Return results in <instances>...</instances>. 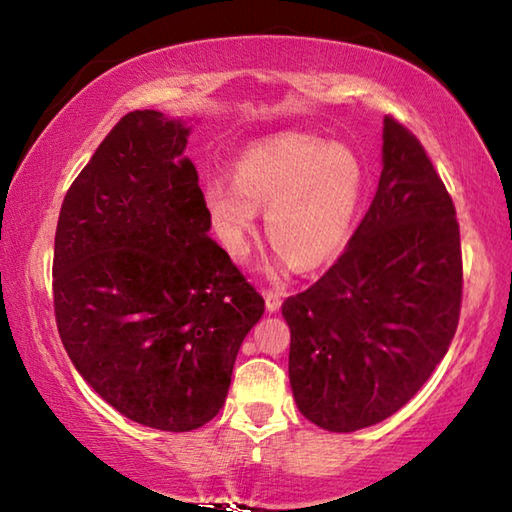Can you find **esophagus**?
<instances>
[{
    "mask_svg": "<svg viewBox=\"0 0 512 512\" xmlns=\"http://www.w3.org/2000/svg\"><path fill=\"white\" fill-rule=\"evenodd\" d=\"M264 300H266V311H268V314H275V311L282 307V293L280 291L266 289L264 291Z\"/></svg>",
    "mask_w": 512,
    "mask_h": 512,
    "instance_id": "34e87169",
    "label": "esophagus"
}]
</instances>
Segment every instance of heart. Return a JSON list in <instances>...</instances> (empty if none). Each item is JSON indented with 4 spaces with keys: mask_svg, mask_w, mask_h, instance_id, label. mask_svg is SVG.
Wrapping results in <instances>:
<instances>
[{
    "mask_svg": "<svg viewBox=\"0 0 512 512\" xmlns=\"http://www.w3.org/2000/svg\"><path fill=\"white\" fill-rule=\"evenodd\" d=\"M366 192V167L357 153L320 137L282 133L241 153L235 180L212 176L205 207L221 246L244 257L266 210V232L277 244L273 273L293 262L316 268L341 253Z\"/></svg>",
    "mask_w": 512,
    "mask_h": 512,
    "instance_id": "1",
    "label": "heart"
}]
</instances>
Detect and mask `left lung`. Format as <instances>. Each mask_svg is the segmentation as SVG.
<instances>
[{"mask_svg": "<svg viewBox=\"0 0 512 512\" xmlns=\"http://www.w3.org/2000/svg\"><path fill=\"white\" fill-rule=\"evenodd\" d=\"M370 210L336 264L284 300L289 381L316 427L350 433L391 418L449 350L461 314L456 210L422 144L384 119Z\"/></svg>", "mask_w": 512, "mask_h": 512, "instance_id": "8db88e82", "label": "left lung"}]
</instances>
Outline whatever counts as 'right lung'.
Instances as JSON below:
<instances>
[{"label":"right lung","mask_w":512,"mask_h":512,"mask_svg":"<svg viewBox=\"0 0 512 512\" xmlns=\"http://www.w3.org/2000/svg\"><path fill=\"white\" fill-rule=\"evenodd\" d=\"M189 133L158 110L121 117L69 187L54 246L56 323L74 368L112 409L160 431L221 411L264 314L207 237Z\"/></svg>","instance_id":"right-lung-1"}]
</instances>
